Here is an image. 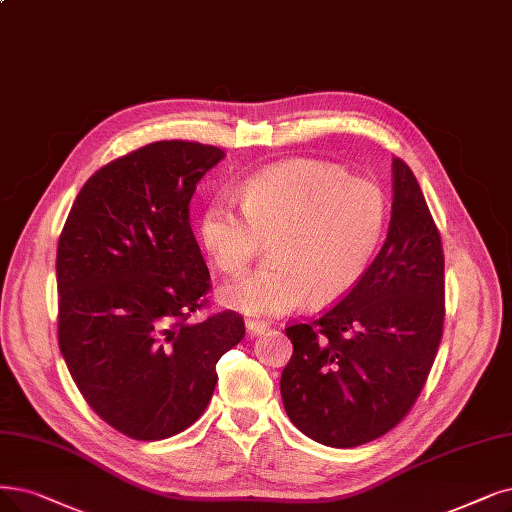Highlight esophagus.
Here are the masks:
<instances>
[{
	"mask_svg": "<svg viewBox=\"0 0 512 512\" xmlns=\"http://www.w3.org/2000/svg\"><path fill=\"white\" fill-rule=\"evenodd\" d=\"M245 327H248V334L250 336H260V334H264L269 330V325L264 323V321H248L245 323Z\"/></svg>",
	"mask_w": 512,
	"mask_h": 512,
	"instance_id": "1",
	"label": "esophagus"
}]
</instances>
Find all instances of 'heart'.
Segmentation results:
<instances>
[{"label": "heart", "instance_id": "obj_1", "mask_svg": "<svg viewBox=\"0 0 512 512\" xmlns=\"http://www.w3.org/2000/svg\"><path fill=\"white\" fill-rule=\"evenodd\" d=\"M233 203L201 214L199 239L216 269L239 275L269 243L271 264L220 292L250 317L290 313L306 298L325 306L349 294L378 250L386 199L376 182L323 161H290L250 178Z\"/></svg>", "mask_w": 512, "mask_h": 512}]
</instances>
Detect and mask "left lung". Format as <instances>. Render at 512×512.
<instances>
[{
    "instance_id": "1",
    "label": "left lung",
    "mask_w": 512,
    "mask_h": 512,
    "mask_svg": "<svg viewBox=\"0 0 512 512\" xmlns=\"http://www.w3.org/2000/svg\"><path fill=\"white\" fill-rule=\"evenodd\" d=\"M443 264L418 180L395 157L382 250L332 309L285 327L294 353L281 374V399L298 431L330 447H357L407 416L443 336Z\"/></svg>"
}]
</instances>
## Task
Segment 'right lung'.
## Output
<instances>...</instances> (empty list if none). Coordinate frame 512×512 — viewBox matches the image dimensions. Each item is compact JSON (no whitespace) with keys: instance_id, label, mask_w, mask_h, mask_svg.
<instances>
[{"instance_id":"1","label":"right lung","mask_w":512,"mask_h":512,"mask_svg":"<svg viewBox=\"0 0 512 512\" xmlns=\"http://www.w3.org/2000/svg\"><path fill=\"white\" fill-rule=\"evenodd\" d=\"M220 159L189 140L119 157L81 187L58 239L60 353L92 410L138 441L178 435L206 412L218 359L245 336L233 311L191 321L210 273L189 203Z\"/></svg>"}]
</instances>
